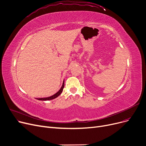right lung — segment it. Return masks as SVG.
I'll use <instances>...</instances> for the list:
<instances>
[{"label":"right lung","mask_w":146,"mask_h":146,"mask_svg":"<svg viewBox=\"0 0 146 146\" xmlns=\"http://www.w3.org/2000/svg\"><path fill=\"white\" fill-rule=\"evenodd\" d=\"M64 87V80L63 82V85H62V86L61 87L60 89L55 94H54L53 95L50 96V97H47V98H37L36 99H38V100H40V101H48V100H52V99H55L57 97H58L61 93H62L63 92V88Z\"/></svg>","instance_id":"add662e5"}]
</instances>
